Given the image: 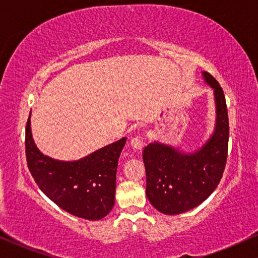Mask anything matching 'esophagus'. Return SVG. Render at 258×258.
Returning <instances> with one entry per match:
<instances>
[{
	"label": "esophagus",
	"instance_id": "34e87169",
	"mask_svg": "<svg viewBox=\"0 0 258 258\" xmlns=\"http://www.w3.org/2000/svg\"><path fill=\"white\" fill-rule=\"evenodd\" d=\"M131 146H132V148L136 149V151L141 152L142 147H144V144H142V138L141 137L132 138V140H131Z\"/></svg>",
	"mask_w": 258,
	"mask_h": 258
}]
</instances>
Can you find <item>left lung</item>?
Segmentation results:
<instances>
[{
    "label": "left lung",
    "mask_w": 258,
    "mask_h": 258,
    "mask_svg": "<svg viewBox=\"0 0 258 258\" xmlns=\"http://www.w3.org/2000/svg\"><path fill=\"white\" fill-rule=\"evenodd\" d=\"M202 74L213 89L215 103V126L209 139L194 152L153 141L142 153L146 196L159 212L168 215L187 212L206 201L220 182L227 161L229 124L224 91L212 75Z\"/></svg>",
    "instance_id": "obj_1"
}]
</instances>
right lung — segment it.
Here are the masks:
<instances>
[{
    "label": "right lung",
    "mask_w": 258,
    "mask_h": 258,
    "mask_svg": "<svg viewBox=\"0 0 258 258\" xmlns=\"http://www.w3.org/2000/svg\"><path fill=\"white\" fill-rule=\"evenodd\" d=\"M126 140L121 138L76 161L52 159L34 144L30 112L25 132L26 161L37 185L53 203L75 217L99 220L114 205L118 159Z\"/></svg>",
    "instance_id": "add662e5"
}]
</instances>
